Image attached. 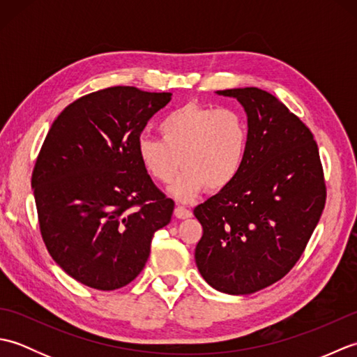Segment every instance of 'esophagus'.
<instances>
[{
  "label": "esophagus",
  "mask_w": 357,
  "mask_h": 357,
  "mask_svg": "<svg viewBox=\"0 0 357 357\" xmlns=\"http://www.w3.org/2000/svg\"><path fill=\"white\" fill-rule=\"evenodd\" d=\"M174 216L179 219H187L192 216V210H188L184 206H176V208H174Z\"/></svg>",
  "instance_id": "esophagus-1"
}]
</instances>
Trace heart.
<instances>
[{
    "label": "heart",
    "instance_id": "b5f03b06",
    "mask_svg": "<svg viewBox=\"0 0 357 357\" xmlns=\"http://www.w3.org/2000/svg\"><path fill=\"white\" fill-rule=\"evenodd\" d=\"M158 132L161 139L139 136L136 153L149 176L161 184L172 183L184 167L172 187L181 201L195 199L206 187L222 190L244 167L250 130L236 109L188 102L167 113Z\"/></svg>",
    "mask_w": 357,
    "mask_h": 357
}]
</instances>
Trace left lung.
<instances>
[{"label":"left lung","instance_id":"obj_1","mask_svg":"<svg viewBox=\"0 0 357 357\" xmlns=\"http://www.w3.org/2000/svg\"><path fill=\"white\" fill-rule=\"evenodd\" d=\"M244 105L250 142L230 185L195 208L202 278L229 294L278 282L304 253L327 199L313 133L276 96L257 87L219 90Z\"/></svg>","mask_w":357,"mask_h":357}]
</instances>
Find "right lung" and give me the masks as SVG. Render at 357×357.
Segmentation results:
<instances>
[{
  "mask_svg": "<svg viewBox=\"0 0 357 357\" xmlns=\"http://www.w3.org/2000/svg\"><path fill=\"white\" fill-rule=\"evenodd\" d=\"M172 93L130 86L81 96L53 121L38 153L32 188L47 252L95 290L130 284L174 201L141 165L136 141Z\"/></svg>",
  "mask_w": 357,
  "mask_h": 357,
  "instance_id": "obj_1",
  "label": "right lung"
}]
</instances>
